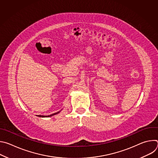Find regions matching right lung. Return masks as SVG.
<instances>
[{
	"label": "right lung",
	"mask_w": 158,
	"mask_h": 158,
	"mask_svg": "<svg viewBox=\"0 0 158 158\" xmlns=\"http://www.w3.org/2000/svg\"><path fill=\"white\" fill-rule=\"evenodd\" d=\"M60 110L59 111V112H56V113H54V114H51V115H49V116H42V115H39V116H38V117H40V118H49V117H51V116H54V115H56V114H59V112H60Z\"/></svg>",
	"instance_id": "add662e5"
}]
</instances>
